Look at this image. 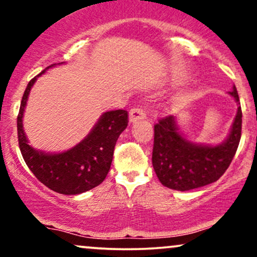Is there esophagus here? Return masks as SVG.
<instances>
[{
	"mask_svg": "<svg viewBox=\"0 0 257 257\" xmlns=\"http://www.w3.org/2000/svg\"><path fill=\"white\" fill-rule=\"evenodd\" d=\"M145 118H146V113L141 107H134L132 108L131 112H129V122L131 123H134L137 122V120L145 119Z\"/></svg>",
	"mask_w": 257,
	"mask_h": 257,
	"instance_id": "34e87169",
	"label": "esophagus"
}]
</instances>
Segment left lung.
Returning <instances> with one entry per match:
<instances>
[{"instance_id": "8db88e82", "label": "left lung", "mask_w": 257, "mask_h": 257, "mask_svg": "<svg viewBox=\"0 0 257 257\" xmlns=\"http://www.w3.org/2000/svg\"><path fill=\"white\" fill-rule=\"evenodd\" d=\"M228 94L238 108L222 143L190 140L180 131L175 116L166 117L155 125L152 166L162 185L184 192L213 184L223 175L234 157L241 134V108L235 85Z\"/></svg>"}]
</instances>
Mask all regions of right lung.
Instances as JSON below:
<instances>
[{
  "label": "right lung",
  "mask_w": 257,
  "mask_h": 257,
  "mask_svg": "<svg viewBox=\"0 0 257 257\" xmlns=\"http://www.w3.org/2000/svg\"><path fill=\"white\" fill-rule=\"evenodd\" d=\"M64 63H59L61 65ZM51 65L29 82L18 114V140L26 166L44 186L66 196L81 194L101 184L113 158L117 139L128 125V112L106 111L99 117L91 131L77 145L63 152H46L29 144L24 131V112L31 88Z\"/></svg>",
  "instance_id": "right-lung-1"
}]
</instances>
